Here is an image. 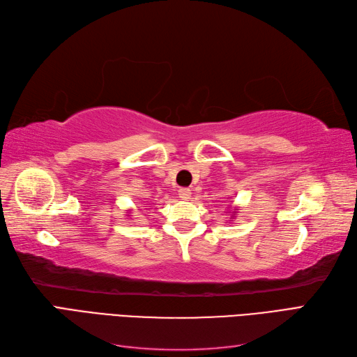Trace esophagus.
<instances>
[{"mask_svg": "<svg viewBox=\"0 0 357 357\" xmlns=\"http://www.w3.org/2000/svg\"><path fill=\"white\" fill-rule=\"evenodd\" d=\"M178 195H180L181 199L188 201V199H190V197H192V192H190V189H188V188H181V189L178 190Z\"/></svg>", "mask_w": 357, "mask_h": 357, "instance_id": "obj_1", "label": "esophagus"}]
</instances>
